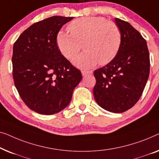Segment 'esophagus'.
I'll use <instances>...</instances> for the list:
<instances>
[{
  "instance_id": "obj_1",
  "label": "esophagus",
  "mask_w": 159,
  "mask_h": 159,
  "mask_svg": "<svg viewBox=\"0 0 159 159\" xmlns=\"http://www.w3.org/2000/svg\"><path fill=\"white\" fill-rule=\"evenodd\" d=\"M92 70H90V71H86V70H83L81 73H82V75L83 76H85V75H88V74H91L92 73Z\"/></svg>"
}]
</instances>
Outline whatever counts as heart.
Returning <instances> with one entry per match:
<instances>
[{"label": "heart", "mask_w": 159, "mask_h": 159, "mask_svg": "<svg viewBox=\"0 0 159 159\" xmlns=\"http://www.w3.org/2000/svg\"><path fill=\"white\" fill-rule=\"evenodd\" d=\"M70 34L60 31L56 37L60 52L67 59H71L81 49L86 51L73 60L75 66L89 69L107 65L117 56L122 43V34L115 23L107 21L102 16H86L76 19L69 24Z\"/></svg>", "instance_id": "obj_1"}]
</instances>
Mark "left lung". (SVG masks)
<instances>
[{"instance_id": "left-lung-1", "label": "left lung", "mask_w": 159, "mask_h": 159, "mask_svg": "<svg viewBox=\"0 0 159 159\" xmlns=\"http://www.w3.org/2000/svg\"><path fill=\"white\" fill-rule=\"evenodd\" d=\"M121 47L112 61L94 70V99L105 110L122 113L138 102L148 79L150 57L146 39L128 22L117 18Z\"/></svg>"}]
</instances>
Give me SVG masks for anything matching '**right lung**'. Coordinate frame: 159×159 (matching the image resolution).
I'll list each match as a JSON object with an SVG mask.
<instances>
[{
    "instance_id": "add662e5",
    "label": "right lung",
    "mask_w": 159,
    "mask_h": 159,
    "mask_svg": "<svg viewBox=\"0 0 159 159\" xmlns=\"http://www.w3.org/2000/svg\"><path fill=\"white\" fill-rule=\"evenodd\" d=\"M73 17L55 16L30 26L13 48V78L26 106L50 115L66 108L82 79L80 71L60 53L56 37Z\"/></svg>"
}]
</instances>
